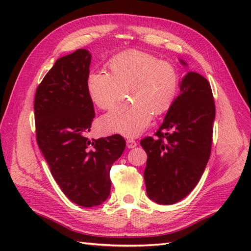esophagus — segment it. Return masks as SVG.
<instances>
[{
    "label": "esophagus",
    "mask_w": 251,
    "mask_h": 251,
    "mask_svg": "<svg viewBox=\"0 0 251 251\" xmlns=\"http://www.w3.org/2000/svg\"><path fill=\"white\" fill-rule=\"evenodd\" d=\"M126 145H127V148H128V149H134L137 146V142L134 139H127Z\"/></svg>",
    "instance_id": "34e87169"
}]
</instances>
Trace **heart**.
Listing matches in <instances>:
<instances>
[{"mask_svg": "<svg viewBox=\"0 0 251 251\" xmlns=\"http://www.w3.org/2000/svg\"><path fill=\"white\" fill-rule=\"evenodd\" d=\"M108 68L109 73L95 71L87 77L95 104L111 109L123 98L124 89L130 99L101 117V131L136 137L150 124L153 113L161 115L172 108L179 87V74L173 63L129 50L112 57Z\"/></svg>", "mask_w": 251, "mask_h": 251, "instance_id": "1", "label": "heart"}]
</instances>
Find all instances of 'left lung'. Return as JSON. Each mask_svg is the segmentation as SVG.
Listing matches in <instances>:
<instances>
[{"mask_svg": "<svg viewBox=\"0 0 251 251\" xmlns=\"http://www.w3.org/2000/svg\"><path fill=\"white\" fill-rule=\"evenodd\" d=\"M215 115L209 82L189 72L155 137L140 141L148 155L143 174L147 194L153 201L175 204L199 183L210 156Z\"/></svg>", "mask_w": 251, "mask_h": 251, "instance_id": "1", "label": "left lung"}]
</instances>
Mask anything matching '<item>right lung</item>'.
I'll list each match as a JSON object with an SVG mask.
<instances>
[{"label": "right lung", "mask_w": 251, "mask_h": 251, "mask_svg": "<svg viewBox=\"0 0 251 251\" xmlns=\"http://www.w3.org/2000/svg\"><path fill=\"white\" fill-rule=\"evenodd\" d=\"M90 58L86 50L59 58L37 86L34 99L37 145L63 194L82 207L108 199L111 166L126 146L121 135L86 137L95 117L87 90Z\"/></svg>", "instance_id": "1"}]
</instances>
